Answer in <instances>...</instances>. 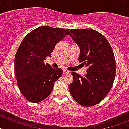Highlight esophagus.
<instances>
[{"mask_svg": "<svg viewBox=\"0 0 129 129\" xmlns=\"http://www.w3.org/2000/svg\"><path fill=\"white\" fill-rule=\"evenodd\" d=\"M70 72L69 71V70H67V69H64V70H63V74H68V73H70Z\"/></svg>", "mask_w": 129, "mask_h": 129, "instance_id": "obj_1", "label": "esophagus"}]
</instances>
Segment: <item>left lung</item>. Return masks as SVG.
Instances as JSON below:
<instances>
[{
	"label": "left lung",
	"mask_w": 129,
	"mask_h": 129,
	"mask_svg": "<svg viewBox=\"0 0 129 129\" xmlns=\"http://www.w3.org/2000/svg\"><path fill=\"white\" fill-rule=\"evenodd\" d=\"M68 35L80 48L79 61L88 67L81 76L75 72L68 89L72 98L85 107L95 105L109 94L116 76V61L104 35L92 29H70Z\"/></svg>",
	"instance_id": "left-lung-1"
}]
</instances>
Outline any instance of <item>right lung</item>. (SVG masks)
I'll return each instance as SVG.
<instances>
[{
    "instance_id": "1",
    "label": "right lung",
    "mask_w": 129,
    "mask_h": 129,
    "mask_svg": "<svg viewBox=\"0 0 129 129\" xmlns=\"http://www.w3.org/2000/svg\"><path fill=\"white\" fill-rule=\"evenodd\" d=\"M69 29L39 27L22 40L15 57V74L23 96L32 103L46 99L52 92L54 83L62 70L52 68L44 61L51 57L53 49L68 34Z\"/></svg>"
}]
</instances>
